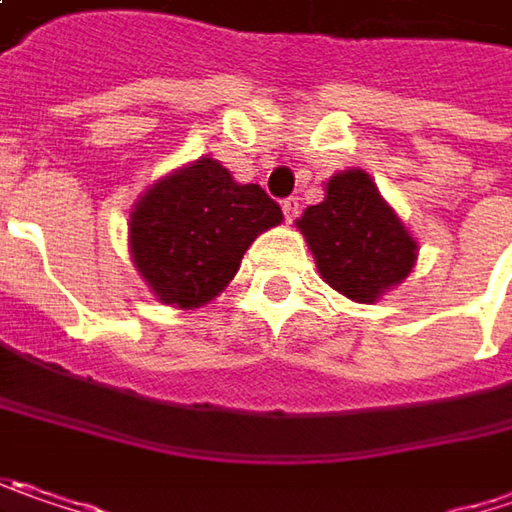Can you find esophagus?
Returning <instances> with one entry per match:
<instances>
[{"instance_id": "obj_1", "label": "esophagus", "mask_w": 512, "mask_h": 512, "mask_svg": "<svg viewBox=\"0 0 512 512\" xmlns=\"http://www.w3.org/2000/svg\"><path fill=\"white\" fill-rule=\"evenodd\" d=\"M281 211H284L286 223H292V220L298 217V199H295V196H292V199H284V202H281Z\"/></svg>"}]
</instances>
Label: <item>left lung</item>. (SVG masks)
<instances>
[{
  "instance_id": "left-lung-1",
  "label": "left lung",
  "mask_w": 512,
  "mask_h": 512,
  "mask_svg": "<svg viewBox=\"0 0 512 512\" xmlns=\"http://www.w3.org/2000/svg\"><path fill=\"white\" fill-rule=\"evenodd\" d=\"M295 226L321 278L359 304H374L385 289L403 284L417 263V240L359 167L336 173L324 199L310 205Z\"/></svg>"
}]
</instances>
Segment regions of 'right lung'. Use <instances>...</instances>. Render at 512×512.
Wrapping results in <instances>:
<instances>
[{
	"label": "right lung",
	"instance_id": "1",
	"mask_svg": "<svg viewBox=\"0 0 512 512\" xmlns=\"http://www.w3.org/2000/svg\"><path fill=\"white\" fill-rule=\"evenodd\" d=\"M281 220V205L260 185H240L202 156L138 196L130 255L162 304L194 310L226 289L257 234Z\"/></svg>",
	"mask_w": 512,
	"mask_h": 512
}]
</instances>
